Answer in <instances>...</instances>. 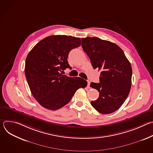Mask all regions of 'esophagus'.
I'll list each match as a JSON object with an SVG mask.
<instances>
[{
	"mask_svg": "<svg viewBox=\"0 0 153 153\" xmlns=\"http://www.w3.org/2000/svg\"><path fill=\"white\" fill-rule=\"evenodd\" d=\"M90 81H88V88H90Z\"/></svg>",
	"mask_w": 153,
	"mask_h": 153,
	"instance_id": "34e87169",
	"label": "esophagus"
}]
</instances>
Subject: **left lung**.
<instances>
[{
  "label": "left lung",
  "instance_id": "8db88e82",
  "mask_svg": "<svg viewBox=\"0 0 153 153\" xmlns=\"http://www.w3.org/2000/svg\"><path fill=\"white\" fill-rule=\"evenodd\" d=\"M82 47L94 69L102 70L100 82L90 86L99 92L91 104L98 112L110 114L122 105L131 86L132 68L123 50L115 43L98 37L82 38Z\"/></svg>",
  "mask_w": 153,
  "mask_h": 153
}]
</instances>
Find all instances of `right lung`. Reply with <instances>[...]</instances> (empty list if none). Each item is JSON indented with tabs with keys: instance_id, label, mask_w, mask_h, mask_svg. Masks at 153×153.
Wrapping results in <instances>:
<instances>
[{
	"instance_id": "1",
	"label": "right lung",
	"mask_w": 153,
	"mask_h": 153,
	"mask_svg": "<svg viewBox=\"0 0 153 153\" xmlns=\"http://www.w3.org/2000/svg\"><path fill=\"white\" fill-rule=\"evenodd\" d=\"M81 45L79 37L56 35L39 42L28 53L25 74L31 92L41 106L56 110L67 105L76 91L85 88L87 82L60 73L71 68L70 51Z\"/></svg>"
}]
</instances>
